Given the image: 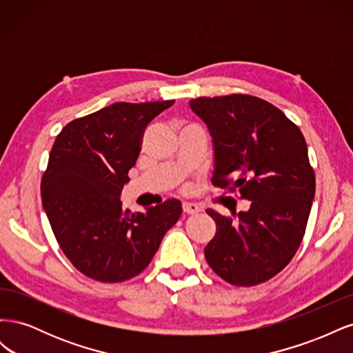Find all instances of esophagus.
<instances>
[{"label": "esophagus", "instance_id": "34e87169", "mask_svg": "<svg viewBox=\"0 0 353 353\" xmlns=\"http://www.w3.org/2000/svg\"><path fill=\"white\" fill-rule=\"evenodd\" d=\"M183 210H184V213H187V215H193V213H197L201 209L196 205V203L185 201V203H183Z\"/></svg>", "mask_w": 353, "mask_h": 353}]
</instances>
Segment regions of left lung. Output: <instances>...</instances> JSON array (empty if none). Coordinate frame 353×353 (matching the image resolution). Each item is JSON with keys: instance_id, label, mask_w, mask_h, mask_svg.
I'll list each match as a JSON object with an SVG mask.
<instances>
[{"instance_id": "8db88e82", "label": "left lung", "mask_w": 353, "mask_h": 353, "mask_svg": "<svg viewBox=\"0 0 353 353\" xmlns=\"http://www.w3.org/2000/svg\"><path fill=\"white\" fill-rule=\"evenodd\" d=\"M190 108L215 144L212 184L250 200L236 218L206 210L216 223L206 261L232 285L268 281L293 259L311 213L315 174L305 137L274 104L249 94L199 97Z\"/></svg>"}]
</instances>
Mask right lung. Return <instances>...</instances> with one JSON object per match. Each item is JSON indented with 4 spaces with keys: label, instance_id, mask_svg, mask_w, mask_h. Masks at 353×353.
Here are the masks:
<instances>
[{
    "label": "right lung",
    "instance_id": "1",
    "mask_svg": "<svg viewBox=\"0 0 353 353\" xmlns=\"http://www.w3.org/2000/svg\"><path fill=\"white\" fill-rule=\"evenodd\" d=\"M174 103H114L69 122L52 144L42 206L63 253L95 281L121 283L144 271L181 216L176 199L145 213L123 209L119 199L145 126Z\"/></svg>",
    "mask_w": 353,
    "mask_h": 353
}]
</instances>
